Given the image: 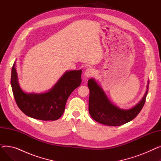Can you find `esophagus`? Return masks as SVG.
I'll use <instances>...</instances> for the list:
<instances>
[{"label": "esophagus", "instance_id": "34e87169", "mask_svg": "<svg viewBox=\"0 0 161 161\" xmlns=\"http://www.w3.org/2000/svg\"><path fill=\"white\" fill-rule=\"evenodd\" d=\"M95 72V70L92 69V68H88V69H87L85 71V73H84V75H85V76L86 78H88L89 77V76L93 75Z\"/></svg>", "mask_w": 161, "mask_h": 161}]
</instances>
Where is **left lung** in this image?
Here are the masks:
<instances>
[{
    "mask_svg": "<svg viewBox=\"0 0 161 161\" xmlns=\"http://www.w3.org/2000/svg\"><path fill=\"white\" fill-rule=\"evenodd\" d=\"M149 81L147 89L142 100L130 109H122L114 104L106 95V92L94 79L88 80L89 89V112L96 121L108 126H120L128 123L136 117L145 104L148 92Z\"/></svg>",
    "mask_w": 161,
    "mask_h": 161,
    "instance_id": "obj_1",
    "label": "left lung"
}]
</instances>
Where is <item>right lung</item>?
<instances>
[{"mask_svg":"<svg viewBox=\"0 0 161 161\" xmlns=\"http://www.w3.org/2000/svg\"><path fill=\"white\" fill-rule=\"evenodd\" d=\"M81 70H68L46 92L27 93L20 87L15 62L12 69L11 86L17 105L26 115L42 121H55L64 113L66 100L81 83Z\"/></svg>","mask_w":161,"mask_h":161,"instance_id":"1","label":"right lung"}]
</instances>
